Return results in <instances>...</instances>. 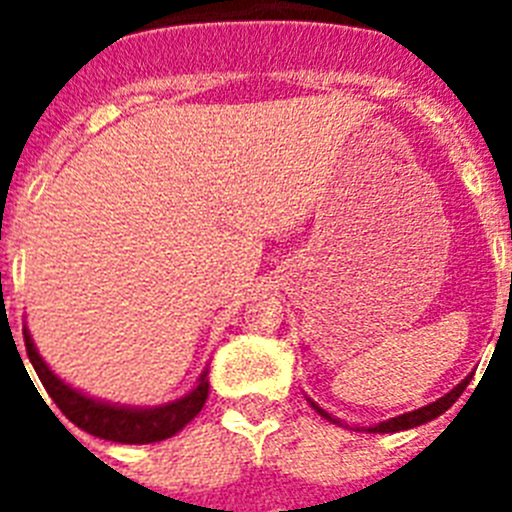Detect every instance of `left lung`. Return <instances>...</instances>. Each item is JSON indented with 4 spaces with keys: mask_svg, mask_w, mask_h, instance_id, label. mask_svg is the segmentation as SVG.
<instances>
[{
    "mask_svg": "<svg viewBox=\"0 0 512 512\" xmlns=\"http://www.w3.org/2000/svg\"><path fill=\"white\" fill-rule=\"evenodd\" d=\"M469 379H472V377H467V379H464V382H461V384H456L454 390H451L449 395H443L441 400L431 402V405H425V408L413 410V413L397 415V418L384 420V423L369 425V428H366V431H369V433H397V431H408V428H415V425H423V423H428V420L438 418V415L446 413V410H449L451 405H454V402L459 400L461 392L467 390ZM310 405H312V408H315V410H318V413L323 415L325 420H330V423H341V420H336V418H333V415H330V413H325L323 408H318V405H315V402H312V400H310Z\"/></svg>",
    "mask_w": 512,
    "mask_h": 512,
    "instance_id": "left-lung-1",
    "label": "left lung"
}]
</instances>
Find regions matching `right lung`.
<instances>
[{
    "instance_id": "right-lung-1",
    "label": "right lung",
    "mask_w": 512,
    "mask_h": 512,
    "mask_svg": "<svg viewBox=\"0 0 512 512\" xmlns=\"http://www.w3.org/2000/svg\"><path fill=\"white\" fill-rule=\"evenodd\" d=\"M22 336H25L27 359H30L35 374H38V379L43 382L45 392H48L51 400L58 405V410H61L71 423L79 425L81 431L92 433V436L97 438H104V441L156 443L164 441V438H171L174 433L182 431L194 415L200 413L202 405H205L207 400V392H210V382H207L205 372L189 395H184L182 400L169 402V405H161V408H122V405L92 400V397L81 395L79 390H74V387H69L66 382H61V379L48 369V364L40 359L38 348H35L27 328H22Z\"/></svg>"
}]
</instances>
